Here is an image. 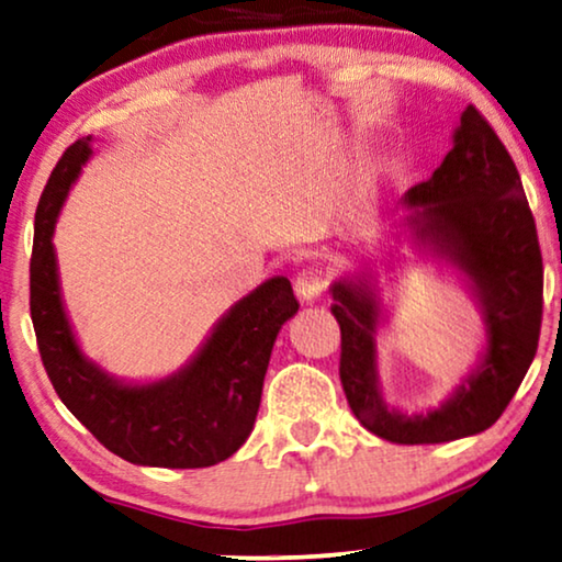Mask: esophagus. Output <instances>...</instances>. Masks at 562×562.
Returning a JSON list of instances; mask_svg holds the SVG:
<instances>
[{
	"label": "esophagus",
	"mask_w": 562,
	"mask_h": 562,
	"mask_svg": "<svg viewBox=\"0 0 562 562\" xmlns=\"http://www.w3.org/2000/svg\"><path fill=\"white\" fill-rule=\"evenodd\" d=\"M325 284H328V280H325V272L321 270V267H303V270L297 272L295 278V292L300 300H315L323 295Z\"/></svg>",
	"instance_id": "obj_1"
}]
</instances>
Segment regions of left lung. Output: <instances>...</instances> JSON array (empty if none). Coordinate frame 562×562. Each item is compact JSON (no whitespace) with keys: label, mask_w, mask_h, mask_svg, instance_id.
<instances>
[{"label":"left lung","mask_w":562,"mask_h":562,"mask_svg":"<svg viewBox=\"0 0 562 562\" xmlns=\"http://www.w3.org/2000/svg\"><path fill=\"white\" fill-rule=\"evenodd\" d=\"M416 237L462 267L487 323V353L437 412L401 414L383 404L375 381L379 300L363 282L333 284L340 325V383L350 412L393 443H441L490 429L520 389L538 353L542 255L520 173L487 119L467 105L454 148L429 181L406 194Z\"/></svg>","instance_id":"obj_1"}]
</instances>
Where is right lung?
I'll return each mask as SVG.
<instances>
[{
    "label": "right lung",
    "mask_w": 562,
    "mask_h": 562,
    "mask_svg": "<svg viewBox=\"0 0 562 562\" xmlns=\"http://www.w3.org/2000/svg\"><path fill=\"white\" fill-rule=\"evenodd\" d=\"M90 156L75 140L49 173L35 214L30 313L47 379L70 414L131 464L199 469L232 457L252 431L274 338L300 303L292 284L272 278L239 300L181 373L125 386L86 361L67 323L57 284L53 232L60 206Z\"/></svg>",
    "instance_id": "1"
}]
</instances>
